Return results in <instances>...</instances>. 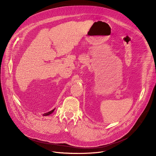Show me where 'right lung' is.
<instances>
[{"mask_svg": "<svg viewBox=\"0 0 156 156\" xmlns=\"http://www.w3.org/2000/svg\"><path fill=\"white\" fill-rule=\"evenodd\" d=\"M54 110H55V109H54L53 110H52V111H49V112H46V113L43 114V116H48V115H50L51 114H52V113L54 111Z\"/></svg>", "mask_w": 156, "mask_h": 156, "instance_id": "1", "label": "right lung"}]
</instances>
